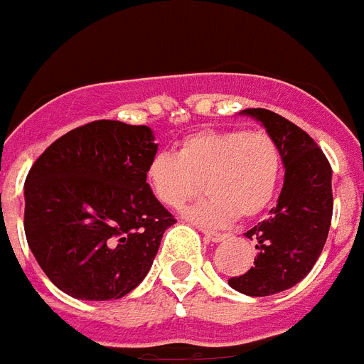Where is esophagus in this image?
<instances>
[{
    "instance_id": "34e87169",
    "label": "esophagus",
    "mask_w": 364,
    "mask_h": 364,
    "mask_svg": "<svg viewBox=\"0 0 364 364\" xmlns=\"http://www.w3.org/2000/svg\"><path fill=\"white\" fill-rule=\"evenodd\" d=\"M203 235H205L208 240H212V242H222V240H225V238L229 237L228 232H218V231H208V229H205L203 231Z\"/></svg>"
}]
</instances>
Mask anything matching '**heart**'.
I'll return each instance as SVG.
<instances>
[{"label": "heart", "instance_id": "heart-1", "mask_svg": "<svg viewBox=\"0 0 364 364\" xmlns=\"http://www.w3.org/2000/svg\"><path fill=\"white\" fill-rule=\"evenodd\" d=\"M284 173L280 144L269 132L206 129L180 142L178 154L156 152L146 165L152 196L168 208L182 206L203 190L186 216L205 225H228L254 218L272 203Z\"/></svg>", "mask_w": 364, "mask_h": 364}]
</instances>
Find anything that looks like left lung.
Here are the masks:
<instances>
[{"instance_id": "1", "label": "left lung", "mask_w": 364, "mask_h": 364, "mask_svg": "<svg viewBox=\"0 0 364 364\" xmlns=\"http://www.w3.org/2000/svg\"><path fill=\"white\" fill-rule=\"evenodd\" d=\"M280 144L284 188L270 216L246 232L254 238V267L229 278V286L250 297L286 291L312 270L329 235L333 218L331 165L312 136L267 109L242 110Z\"/></svg>"}]
</instances>
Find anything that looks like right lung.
Returning <instances> with one entry per match:
<instances>
[{"label": "right lung", "instance_id": "right-lung-1", "mask_svg": "<svg viewBox=\"0 0 364 364\" xmlns=\"http://www.w3.org/2000/svg\"><path fill=\"white\" fill-rule=\"evenodd\" d=\"M152 129L90 122L54 141L24 186V231L50 282L82 301L120 299L154 263L176 220L152 196Z\"/></svg>", "mask_w": 364, "mask_h": 364}]
</instances>
